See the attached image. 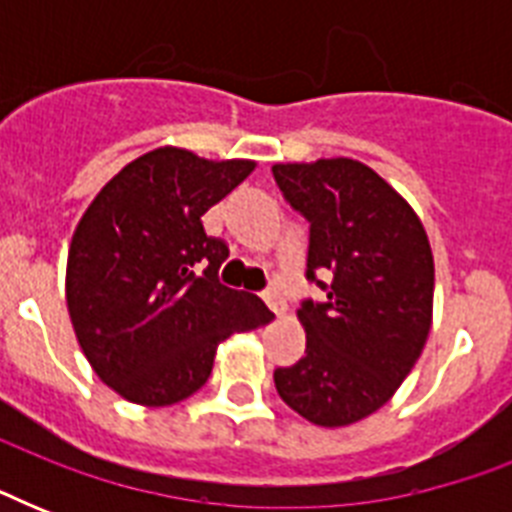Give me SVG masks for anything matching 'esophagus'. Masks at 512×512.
Listing matches in <instances>:
<instances>
[{
  "label": "esophagus",
  "mask_w": 512,
  "mask_h": 512,
  "mask_svg": "<svg viewBox=\"0 0 512 512\" xmlns=\"http://www.w3.org/2000/svg\"><path fill=\"white\" fill-rule=\"evenodd\" d=\"M263 300H265V305H268V308L276 313V316H284V311H287V300H284V295H281L279 287L265 289Z\"/></svg>",
  "instance_id": "34e87169"
}]
</instances>
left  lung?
Returning <instances> with one entry per match:
<instances>
[{
    "label": "left lung",
    "instance_id": "left-lung-1",
    "mask_svg": "<svg viewBox=\"0 0 512 512\" xmlns=\"http://www.w3.org/2000/svg\"><path fill=\"white\" fill-rule=\"evenodd\" d=\"M289 207L311 223L303 300L305 356L279 366L284 404L321 428H342L388 404L417 364L433 319V252L414 209L356 159L273 164ZM324 275L327 282H321Z\"/></svg>",
    "mask_w": 512,
    "mask_h": 512
}]
</instances>
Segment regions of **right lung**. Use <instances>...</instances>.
<instances>
[{
	"label": "right lung",
	"instance_id": "add662e5",
	"mask_svg": "<svg viewBox=\"0 0 512 512\" xmlns=\"http://www.w3.org/2000/svg\"><path fill=\"white\" fill-rule=\"evenodd\" d=\"M255 170L156 148L130 162L76 225L66 303L95 374L132 404L170 406L209 380L217 345L268 324L260 297L223 287V239L201 215Z\"/></svg>",
	"mask_w": 512,
	"mask_h": 512
}]
</instances>
